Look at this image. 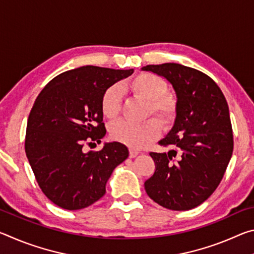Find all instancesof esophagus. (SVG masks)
<instances>
[{"instance_id":"obj_1","label":"esophagus","mask_w":254,"mask_h":254,"mask_svg":"<svg viewBox=\"0 0 254 254\" xmlns=\"http://www.w3.org/2000/svg\"><path fill=\"white\" fill-rule=\"evenodd\" d=\"M137 154H139V151H136L134 149H130V158H135Z\"/></svg>"}]
</instances>
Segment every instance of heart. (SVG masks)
<instances>
[{
  "instance_id": "heart-1",
  "label": "heart",
  "mask_w": 254,
  "mask_h": 254,
  "mask_svg": "<svg viewBox=\"0 0 254 254\" xmlns=\"http://www.w3.org/2000/svg\"><path fill=\"white\" fill-rule=\"evenodd\" d=\"M127 88L133 95L147 101L145 117L154 115L161 126H173L178 113V100L174 93L167 91V84L152 72H139L127 81ZM122 95L118 85H112L101 98L102 113L106 119L115 120L121 112ZM156 119L142 123L118 121L110 127L111 137L127 147L139 149L156 139L160 133V124Z\"/></svg>"
}]
</instances>
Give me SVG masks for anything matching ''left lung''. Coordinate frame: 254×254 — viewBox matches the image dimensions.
<instances>
[{"mask_svg":"<svg viewBox=\"0 0 254 254\" xmlns=\"http://www.w3.org/2000/svg\"><path fill=\"white\" fill-rule=\"evenodd\" d=\"M170 81L178 100L175 126L160 145L168 153L150 152L156 171L144 188L150 198L173 210H188L213 194L233 152L229 106L217 84L194 68L167 63L148 65Z\"/></svg>","mask_w":254,"mask_h":254,"instance_id":"8db88e82","label":"left lung"}]
</instances>
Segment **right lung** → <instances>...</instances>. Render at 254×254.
Masks as SVG:
<instances>
[{"label":"right lung","mask_w":254,"mask_h":254,"mask_svg":"<svg viewBox=\"0 0 254 254\" xmlns=\"http://www.w3.org/2000/svg\"><path fill=\"white\" fill-rule=\"evenodd\" d=\"M120 70L83 66L51 79L30 111L24 149L44 194L59 207H87L105 194L113 170L128 157L120 142L100 151L85 145L101 142L106 128L101 98L105 89L130 76ZM95 144V143H94Z\"/></svg>","instance_id":"add662e5"}]
</instances>
